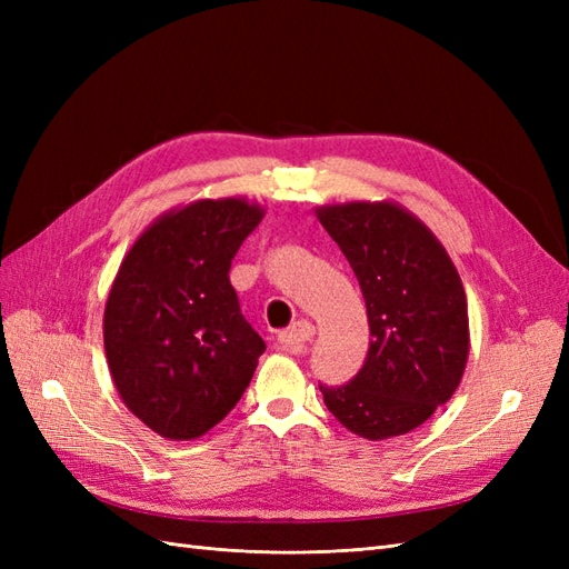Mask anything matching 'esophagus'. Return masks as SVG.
Segmentation results:
<instances>
[{
  "instance_id": "34e87169",
  "label": "esophagus",
  "mask_w": 569,
  "mask_h": 569,
  "mask_svg": "<svg viewBox=\"0 0 569 569\" xmlns=\"http://www.w3.org/2000/svg\"><path fill=\"white\" fill-rule=\"evenodd\" d=\"M313 337H316V327L308 322V320H299V322L291 325V330L280 335V343H282L284 349H289V351L301 353L306 343L311 341Z\"/></svg>"
}]
</instances>
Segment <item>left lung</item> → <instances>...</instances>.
I'll return each instance as SVG.
<instances>
[{
	"label": "left lung",
	"mask_w": 569,
	"mask_h": 569,
	"mask_svg": "<svg viewBox=\"0 0 569 569\" xmlns=\"http://www.w3.org/2000/svg\"><path fill=\"white\" fill-rule=\"evenodd\" d=\"M316 216L356 272L372 337L349 385L320 387L325 406L363 439L408 435L451 399L468 366L460 274L435 232L401 203H325Z\"/></svg>",
	"instance_id": "1"
}]
</instances>
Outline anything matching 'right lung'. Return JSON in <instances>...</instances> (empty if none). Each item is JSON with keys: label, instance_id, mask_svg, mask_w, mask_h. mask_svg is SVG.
<instances>
[{"label": "right lung", "instance_id": "right-lung-1", "mask_svg": "<svg viewBox=\"0 0 569 569\" xmlns=\"http://www.w3.org/2000/svg\"><path fill=\"white\" fill-rule=\"evenodd\" d=\"M263 216L244 197L189 201L153 220L120 261L104 308L107 363L128 410L163 439L213 429L266 351L228 278Z\"/></svg>", "mask_w": 569, "mask_h": 569}]
</instances>
